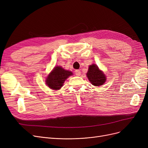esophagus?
<instances>
[{"label":"esophagus","mask_w":148,"mask_h":148,"mask_svg":"<svg viewBox=\"0 0 148 148\" xmlns=\"http://www.w3.org/2000/svg\"><path fill=\"white\" fill-rule=\"evenodd\" d=\"M75 75H77V76H80V74H81V72H80V70L76 69L75 71Z\"/></svg>","instance_id":"obj_1"}]
</instances>
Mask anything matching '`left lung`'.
Masks as SVG:
<instances>
[{
	"mask_svg": "<svg viewBox=\"0 0 148 148\" xmlns=\"http://www.w3.org/2000/svg\"><path fill=\"white\" fill-rule=\"evenodd\" d=\"M86 75L90 82L96 86H101L106 80V75L95 64L89 66Z\"/></svg>",
	"mask_w": 148,
	"mask_h": 148,
	"instance_id": "8db88e82",
	"label": "left lung"
}]
</instances>
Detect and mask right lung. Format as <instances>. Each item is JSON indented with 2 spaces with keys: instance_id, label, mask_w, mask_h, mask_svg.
Instances as JSON below:
<instances>
[{
  "instance_id": "add662e5",
  "label": "right lung",
  "mask_w": 148,
  "mask_h": 148,
  "mask_svg": "<svg viewBox=\"0 0 148 148\" xmlns=\"http://www.w3.org/2000/svg\"><path fill=\"white\" fill-rule=\"evenodd\" d=\"M71 75H73L72 72L65 70L61 66H56L49 75L46 83L50 88L59 90L63 86L65 80Z\"/></svg>"
}]
</instances>
